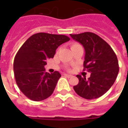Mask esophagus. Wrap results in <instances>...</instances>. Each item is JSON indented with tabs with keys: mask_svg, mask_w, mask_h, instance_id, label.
I'll use <instances>...</instances> for the list:
<instances>
[{
	"mask_svg": "<svg viewBox=\"0 0 128 128\" xmlns=\"http://www.w3.org/2000/svg\"><path fill=\"white\" fill-rule=\"evenodd\" d=\"M64 76H66V77H68V78H71V77H72V76L71 75V74H64Z\"/></svg>",
	"mask_w": 128,
	"mask_h": 128,
	"instance_id": "esophagus-1",
	"label": "esophagus"
}]
</instances>
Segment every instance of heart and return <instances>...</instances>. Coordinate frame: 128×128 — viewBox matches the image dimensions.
Here are the masks:
<instances>
[{
    "label": "heart",
    "mask_w": 128,
    "mask_h": 128,
    "mask_svg": "<svg viewBox=\"0 0 128 128\" xmlns=\"http://www.w3.org/2000/svg\"><path fill=\"white\" fill-rule=\"evenodd\" d=\"M76 45H78V44H72V46H76Z\"/></svg>",
    "instance_id": "b5f03b06"
}]
</instances>
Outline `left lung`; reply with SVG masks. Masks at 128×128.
<instances>
[{"label": "left lung", "mask_w": 128, "mask_h": 128, "mask_svg": "<svg viewBox=\"0 0 128 128\" xmlns=\"http://www.w3.org/2000/svg\"><path fill=\"white\" fill-rule=\"evenodd\" d=\"M70 36L84 46V71L91 72L88 79L77 75L79 82L74 86L76 93L83 98L93 100L104 95L113 85L119 72L117 56L111 46L101 37L86 32Z\"/></svg>", "instance_id": "8db88e82"}]
</instances>
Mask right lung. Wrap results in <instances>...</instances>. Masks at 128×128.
<instances>
[{"label":"right lung","instance_id":"right-lung-1","mask_svg":"<svg viewBox=\"0 0 128 128\" xmlns=\"http://www.w3.org/2000/svg\"><path fill=\"white\" fill-rule=\"evenodd\" d=\"M68 40L65 35L40 32L31 36L19 49L14 60V74L17 86L28 98L38 102L52 95L61 74L46 72V59L54 58L58 46Z\"/></svg>","mask_w":128,"mask_h":128}]
</instances>
